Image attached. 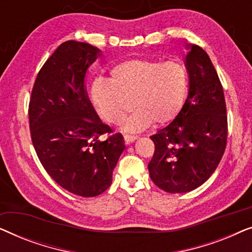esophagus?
I'll list each match as a JSON object with an SVG mask.
<instances>
[{
  "instance_id": "esophagus-1",
  "label": "esophagus",
  "mask_w": 252,
  "mask_h": 252,
  "mask_svg": "<svg viewBox=\"0 0 252 252\" xmlns=\"http://www.w3.org/2000/svg\"><path fill=\"white\" fill-rule=\"evenodd\" d=\"M137 139L136 135H128V134H126V135H124V140H125L126 143H132L134 142Z\"/></svg>"
}]
</instances>
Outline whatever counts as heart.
<instances>
[{"label": "heart", "mask_w": 252, "mask_h": 252, "mask_svg": "<svg viewBox=\"0 0 252 252\" xmlns=\"http://www.w3.org/2000/svg\"><path fill=\"white\" fill-rule=\"evenodd\" d=\"M187 89V71L178 62L130 58L110 70V81H95L92 94L99 111L111 123L122 122L133 103L136 111L124 129L140 132L153 122L165 124L173 119Z\"/></svg>", "instance_id": "obj_1"}]
</instances>
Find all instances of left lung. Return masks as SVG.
Instances as JSON below:
<instances>
[{"instance_id": "obj_1", "label": "left lung", "mask_w": 252, "mask_h": 252, "mask_svg": "<svg viewBox=\"0 0 252 252\" xmlns=\"http://www.w3.org/2000/svg\"><path fill=\"white\" fill-rule=\"evenodd\" d=\"M187 48V99L173 122L150 136L155 143L148 164L150 178L171 194L194 190L211 177L225 153L228 130L225 96L216 68L201 47Z\"/></svg>"}]
</instances>
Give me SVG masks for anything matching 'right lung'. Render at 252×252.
<instances>
[{
	"label": "right lung",
	"instance_id": "right-lung-1",
	"mask_svg": "<svg viewBox=\"0 0 252 252\" xmlns=\"http://www.w3.org/2000/svg\"><path fill=\"white\" fill-rule=\"evenodd\" d=\"M99 55L89 43H62L37 73L29 105L31 137L41 164L61 187L82 197L110 187L125 149L123 135L102 123L85 88L88 67Z\"/></svg>",
	"mask_w": 252,
	"mask_h": 252
}]
</instances>
